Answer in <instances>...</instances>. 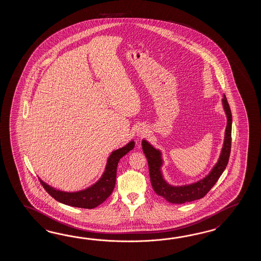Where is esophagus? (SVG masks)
<instances>
[{
  "instance_id": "1",
  "label": "esophagus",
  "mask_w": 261,
  "mask_h": 261,
  "mask_svg": "<svg viewBox=\"0 0 261 261\" xmlns=\"http://www.w3.org/2000/svg\"><path fill=\"white\" fill-rule=\"evenodd\" d=\"M147 134V128H145L144 126H141L137 128V132H136V135L140 137V138H143L145 135Z\"/></svg>"
}]
</instances>
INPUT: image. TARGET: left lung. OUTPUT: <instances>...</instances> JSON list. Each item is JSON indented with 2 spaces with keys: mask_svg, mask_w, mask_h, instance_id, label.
<instances>
[{
  "mask_svg": "<svg viewBox=\"0 0 261 261\" xmlns=\"http://www.w3.org/2000/svg\"><path fill=\"white\" fill-rule=\"evenodd\" d=\"M222 105L227 116V127L225 130V137L221 153L217 163L213 167L211 172H209L205 177L195 183L183 186H172L168 183L164 179L161 171L164 161L162 159L161 150L155 148L146 140L142 141L143 151L148 162L150 181L152 188L156 194L165 199L167 201L175 204H181L185 202L200 200L210 191V189L215 186V184L217 183V180L220 177L222 172L226 169L231 148L232 116L225 95L223 96L222 99Z\"/></svg>",
  "mask_w": 261,
  "mask_h": 261,
  "instance_id": "obj_1",
  "label": "left lung"
}]
</instances>
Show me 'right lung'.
Masks as SVG:
<instances>
[{
    "label": "right lung",
    "instance_id": "obj_1",
    "mask_svg": "<svg viewBox=\"0 0 261 261\" xmlns=\"http://www.w3.org/2000/svg\"><path fill=\"white\" fill-rule=\"evenodd\" d=\"M134 144L135 143L133 140L121 148L113 151L107 160L105 172L101 174L100 179L87 189L74 192H67L44 183L41 178H39L40 182L48 192V194L51 195L59 202L72 207L93 209L102 203L112 194L116 185L118 161L134 148Z\"/></svg>",
    "mask_w": 261,
    "mask_h": 261
}]
</instances>
